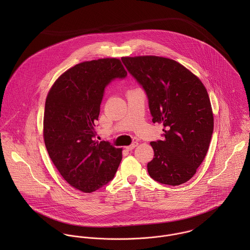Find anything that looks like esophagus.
<instances>
[{
    "mask_svg": "<svg viewBox=\"0 0 250 250\" xmlns=\"http://www.w3.org/2000/svg\"><path fill=\"white\" fill-rule=\"evenodd\" d=\"M138 145H139L138 142H134L132 144H130L129 146H126V149H128V150H133V149H134L135 147H137Z\"/></svg>",
    "mask_w": 250,
    "mask_h": 250,
    "instance_id": "1",
    "label": "esophagus"
}]
</instances>
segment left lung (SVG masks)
I'll return each mask as SVG.
<instances>
[{"label": "left lung", "mask_w": 250, "mask_h": 250, "mask_svg": "<svg viewBox=\"0 0 250 250\" xmlns=\"http://www.w3.org/2000/svg\"><path fill=\"white\" fill-rule=\"evenodd\" d=\"M121 61L145 91L152 121L164 125V140L150 143L154 150L147 164L150 177L170 186L186 183L202 164L214 131L204 84L170 59L143 56Z\"/></svg>", "instance_id": "8db88e82"}]
</instances>
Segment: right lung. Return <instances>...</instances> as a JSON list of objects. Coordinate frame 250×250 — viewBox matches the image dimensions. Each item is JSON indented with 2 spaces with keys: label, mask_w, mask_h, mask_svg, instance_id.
Segmentation results:
<instances>
[{
  "label": "right lung",
  "mask_w": 250,
  "mask_h": 250,
  "mask_svg": "<svg viewBox=\"0 0 250 250\" xmlns=\"http://www.w3.org/2000/svg\"><path fill=\"white\" fill-rule=\"evenodd\" d=\"M126 76L117 59L84 62L64 72L46 98V149L64 180L83 192L107 185L122 160L121 148L94 141V126L107 84Z\"/></svg>",
  "instance_id": "obj_1"
}]
</instances>
